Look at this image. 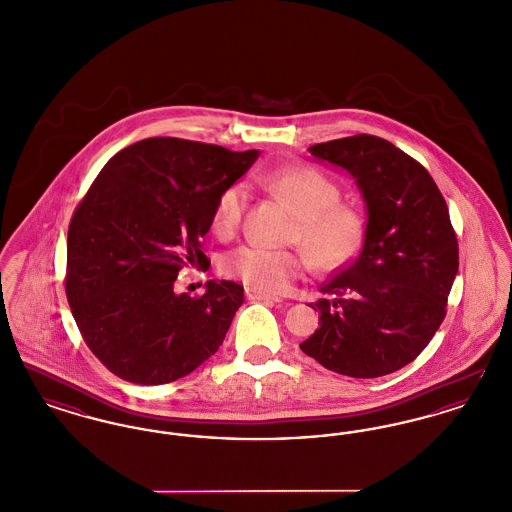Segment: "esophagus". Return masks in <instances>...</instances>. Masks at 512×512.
I'll use <instances>...</instances> for the list:
<instances>
[{
    "label": "esophagus",
    "mask_w": 512,
    "mask_h": 512,
    "mask_svg": "<svg viewBox=\"0 0 512 512\" xmlns=\"http://www.w3.org/2000/svg\"><path fill=\"white\" fill-rule=\"evenodd\" d=\"M245 297H247L249 301H272V303H282V299H280L278 295L259 292V290H253V288H247V290H245Z\"/></svg>",
    "instance_id": "esophagus-1"
}]
</instances>
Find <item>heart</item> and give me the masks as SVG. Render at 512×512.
<instances>
[{
  "mask_svg": "<svg viewBox=\"0 0 512 512\" xmlns=\"http://www.w3.org/2000/svg\"><path fill=\"white\" fill-rule=\"evenodd\" d=\"M270 192L288 201L299 215L292 242L305 245L292 249H268L261 245H242L222 261L226 276L242 280L259 292L282 293L315 265L334 270L355 257L365 236L363 213L341 203L338 182L311 165L288 167L265 178ZM247 188L228 186L217 199L213 211V230L220 238L234 236L244 222Z\"/></svg>",
  "mask_w": 512,
  "mask_h": 512,
  "instance_id": "heart-1",
  "label": "heart"
}]
</instances>
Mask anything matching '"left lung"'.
<instances>
[{"mask_svg": "<svg viewBox=\"0 0 512 512\" xmlns=\"http://www.w3.org/2000/svg\"><path fill=\"white\" fill-rule=\"evenodd\" d=\"M309 151L351 172L365 195L359 255L311 305L320 328L299 347L351 378H378L414 361L447 315L459 242L434 178L388 140L357 134Z\"/></svg>", "mask_w": 512, "mask_h": 512, "instance_id": "8db88e82", "label": "left lung"}]
</instances>
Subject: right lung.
<instances>
[{
  "label": "right lung",
  "mask_w": 512,
  "mask_h": 512,
  "mask_svg": "<svg viewBox=\"0 0 512 512\" xmlns=\"http://www.w3.org/2000/svg\"><path fill=\"white\" fill-rule=\"evenodd\" d=\"M259 157L182 138H147L107 161L74 209L65 292L101 365L132 384H169L219 351L244 303L230 280L174 292L207 267L203 238L219 195Z\"/></svg>",
  "instance_id": "right-lung-1"
}]
</instances>
